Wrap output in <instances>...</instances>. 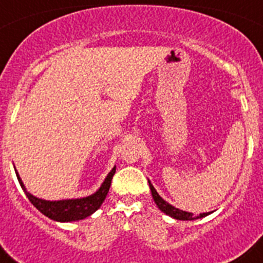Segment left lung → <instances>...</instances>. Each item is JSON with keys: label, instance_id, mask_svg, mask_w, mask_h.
I'll return each mask as SVG.
<instances>
[{"label": "left lung", "instance_id": "left-lung-1", "mask_svg": "<svg viewBox=\"0 0 263 263\" xmlns=\"http://www.w3.org/2000/svg\"><path fill=\"white\" fill-rule=\"evenodd\" d=\"M148 187H150V191H152L153 199H154V201H155V204H157L158 208H159V210L162 211L164 215L175 218V220L191 221V220H197V218H203V217H205V216L211 215L210 212H206V213H200L199 216H195L194 213H191V212H185V211H182V210H179V208H175L174 205H171L170 203H167L163 197H160V195L158 194L157 190H155L154 185L152 184V182H150V180H148Z\"/></svg>", "mask_w": 263, "mask_h": 263}]
</instances>
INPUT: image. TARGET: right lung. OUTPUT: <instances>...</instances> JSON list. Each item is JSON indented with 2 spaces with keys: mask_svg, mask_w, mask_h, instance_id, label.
<instances>
[{
  "mask_svg": "<svg viewBox=\"0 0 263 263\" xmlns=\"http://www.w3.org/2000/svg\"><path fill=\"white\" fill-rule=\"evenodd\" d=\"M115 173L116 166L106 175V178L104 179L103 184L100 185L99 190L96 192H93L92 195H89V196L78 197V199H62V200H45V199L34 196V195L27 191L25 184H23L22 179H21L20 174L15 170L18 182H20L23 192L26 194L27 199L31 201L32 205L35 206L39 212H42L45 216H47L48 218L58 222L79 221V220H84L88 216L93 215L100 206H101L104 200H105L106 195L109 192V188H110L111 178H113Z\"/></svg>",
  "mask_w": 263,
  "mask_h": 263,
  "instance_id": "add662e5",
  "label": "right lung"
}]
</instances>
